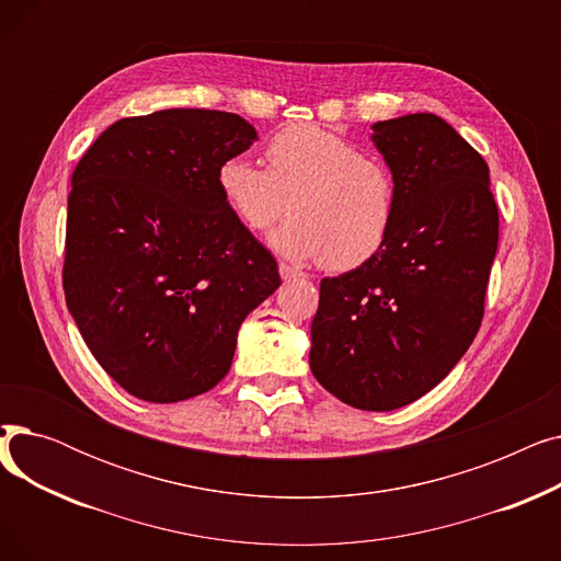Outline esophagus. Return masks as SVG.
<instances>
[{"instance_id":"esophagus-1","label":"esophagus","mask_w":561,"mask_h":561,"mask_svg":"<svg viewBox=\"0 0 561 561\" xmlns=\"http://www.w3.org/2000/svg\"><path fill=\"white\" fill-rule=\"evenodd\" d=\"M279 275H282V279H296V277H302V271L296 268V265L282 261L279 263Z\"/></svg>"}]
</instances>
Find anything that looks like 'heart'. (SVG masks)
Returning <instances> with one entry per match:
<instances>
[{"mask_svg":"<svg viewBox=\"0 0 561 561\" xmlns=\"http://www.w3.org/2000/svg\"><path fill=\"white\" fill-rule=\"evenodd\" d=\"M263 154L268 168L248 157L218 168V188L245 229L265 231L290 206L273 245L290 259H322L330 271L355 268L387 243L398 184L385 159L316 125L279 129Z\"/></svg>","mask_w":561,"mask_h":561,"instance_id":"1","label":"heart"}]
</instances>
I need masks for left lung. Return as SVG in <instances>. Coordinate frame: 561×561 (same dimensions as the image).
I'll use <instances>...</instances> for the list:
<instances>
[{
  "instance_id": "left-lung-1",
  "label": "left lung",
  "mask_w": 561,
  "mask_h": 561,
  "mask_svg": "<svg viewBox=\"0 0 561 561\" xmlns=\"http://www.w3.org/2000/svg\"><path fill=\"white\" fill-rule=\"evenodd\" d=\"M373 131L398 184L396 220L359 268L320 282L309 364L341 402L391 411L432 391L473 343L500 220L486 161L438 115Z\"/></svg>"
}]
</instances>
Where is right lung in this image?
Instances as JSON below:
<instances>
[{"instance_id": "right-lung-1", "label": "right lung", "mask_w": 561, "mask_h": 561, "mask_svg": "<svg viewBox=\"0 0 561 561\" xmlns=\"http://www.w3.org/2000/svg\"><path fill=\"white\" fill-rule=\"evenodd\" d=\"M254 138L236 113L165 108L113 123L72 172L66 305L98 364L140 400L214 389L241 322L282 284L218 188L220 163Z\"/></svg>"}]
</instances>
